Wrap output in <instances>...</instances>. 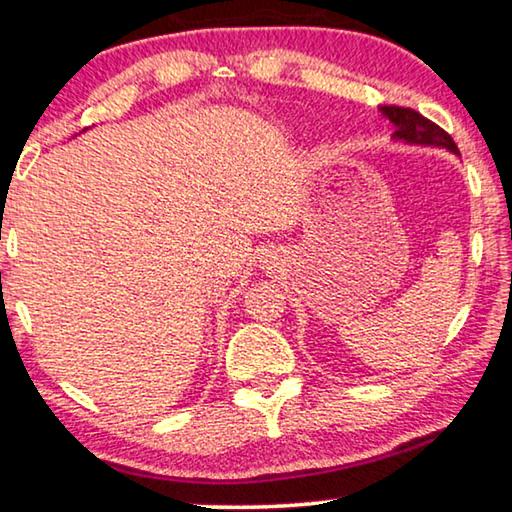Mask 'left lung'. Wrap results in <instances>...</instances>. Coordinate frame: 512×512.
Segmentation results:
<instances>
[{
    "mask_svg": "<svg viewBox=\"0 0 512 512\" xmlns=\"http://www.w3.org/2000/svg\"><path fill=\"white\" fill-rule=\"evenodd\" d=\"M382 114L396 125V132L393 137L405 139L410 144H426V146H442L448 151L460 153L458 146H455L453 137L448 135L444 128H439L437 123H432L426 116L416 112L412 107H398V105H384Z\"/></svg>",
    "mask_w": 512,
    "mask_h": 512,
    "instance_id": "obj_1",
    "label": "left lung"
}]
</instances>
